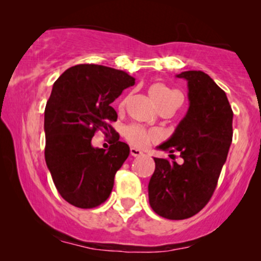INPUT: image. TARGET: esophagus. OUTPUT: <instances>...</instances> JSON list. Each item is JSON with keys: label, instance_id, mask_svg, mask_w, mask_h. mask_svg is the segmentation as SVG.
I'll return each mask as SVG.
<instances>
[{"label": "esophagus", "instance_id": "1", "mask_svg": "<svg viewBox=\"0 0 261 261\" xmlns=\"http://www.w3.org/2000/svg\"><path fill=\"white\" fill-rule=\"evenodd\" d=\"M130 154L134 155V157H139V155L143 154V152L141 151V149L136 148V147H131V148H130Z\"/></svg>", "mask_w": 261, "mask_h": 261}]
</instances>
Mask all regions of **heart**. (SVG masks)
Segmentation results:
<instances>
[{"mask_svg": "<svg viewBox=\"0 0 261 261\" xmlns=\"http://www.w3.org/2000/svg\"><path fill=\"white\" fill-rule=\"evenodd\" d=\"M149 95H151L152 100L154 101L155 106L158 108L163 106V104L170 103V101H180L181 97L178 92L174 89L169 88V87L161 85V83H155L149 88ZM125 136L134 143L135 146L139 147H145L147 146L151 141H155L161 137V134L157 130H146L140 125H130L125 130Z\"/></svg>", "mask_w": 261, "mask_h": 261, "instance_id": "1", "label": "heart"}]
</instances>
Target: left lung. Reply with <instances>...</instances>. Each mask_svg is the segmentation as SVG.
Returning <instances> with one entry per match:
<instances>
[{
	"label": "left lung",
	"mask_w": 261,
	"mask_h": 261,
	"mask_svg": "<svg viewBox=\"0 0 261 261\" xmlns=\"http://www.w3.org/2000/svg\"><path fill=\"white\" fill-rule=\"evenodd\" d=\"M188 82L189 109L168 141L158 146L179 152L182 164L154 158L148 182L149 205L168 220H185L210 201L233 136V112L227 95L202 71L176 74Z\"/></svg>",
	"instance_id": "obj_1"
}]
</instances>
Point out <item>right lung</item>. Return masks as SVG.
Returning a JSON list of instances; mask_svg holds the SVG:
<instances>
[{
  "label": "right lung",
  "instance_id": "add662e5",
  "mask_svg": "<svg viewBox=\"0 0 261 261\" xmlns=\"http://www.w3.org/2000/svg\"><path fill=\"white\" fill-rule=\"evenodd\" d=\"M134 85L124 71L94 64L72 66L54 83L45 107V161L59 194L76 207L106 201L128 157L130 147L109 122L118 119L112 103ZM97 129L112 134L108 151L91 146Z\"/></svg>",
  "mask_w": 261,
  "mask_h": 261
}]
</instances>
